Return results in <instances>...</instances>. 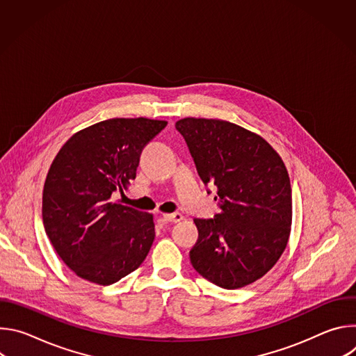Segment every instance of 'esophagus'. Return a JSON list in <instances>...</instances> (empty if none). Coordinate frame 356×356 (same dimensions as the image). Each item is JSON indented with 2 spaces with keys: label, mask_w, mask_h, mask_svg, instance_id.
Segmentation results:
<instances>
[{
  "label": "esophagus",
  "mask_w": 356,
  "mask_h": 356,
  "mask_svg": "<svg viewBox=\"0 0 356 356\" xmlns=\"http://www.w3.org/2000/svg\"><path fill=\"white\" fill-rule=\"evenodd\" d=\"M163 218L169 222H180L183 220V216L180 213H172V214H163Z\"/></svg>",
  "instance_id": "34e87169"
}]
</instances>
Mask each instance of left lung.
<instances>
[{"label": "left lung", "instance_id": "1", "mask_svg": "<svg viewBox=\"0 0 356 356\" xmlns=\"http://www.w3.org/2000/svg\"><path fill=\"white\" fill-rule=\"evenodd\" d=\"M198 176L217 186L220 214L195 218L193 268L234 290L266 275L286 249L291 227V186L277 152L259 135L221 120L176 122Z\"/></svg>", "mask_w": 356, "mask_h": 356}]
</instances>
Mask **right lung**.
I'll return each mask as SVG.
<instances>
[{"label":"right lung","mask_w":356,"mask_h":356,"mask_svg":"<svg viewBox=\"0 0 356 356\" xmlns=\"http://www.w3.org/2000/svg\"><path fill=\"white\" fill-rule=\"evenodd\" d=\"M166 121L113 118L74 134L50 166L42 197L44 231L81 279L108 286L145 261L154 217L111 201L136 177L140 152Z\"/></svg>","instance_id":"obj_1"}]
</instances>
